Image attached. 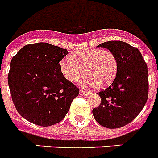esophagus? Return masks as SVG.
<instances>
[{"mask_svg":"<svg viewBox=\"0 0 158 158\" xmlns=\"http://www.w3.org/2000/svg\"><path fill=\"white\" fill-rule=\"evenodd\" d=\"M89 94V91L83 90V89H81V90L79 91V94H80V95H82V96H87Z\"/></svg>","mask_w":158,"mask_h":158,"instance_id":"obj_1","label":"esophagus"}]
</instances>
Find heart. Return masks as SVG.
Returning a JSON list of instances; mask_svg holds the SVG:
<instances>
[{
  "label": "heart",
  "mask_w": 158,
  "mask_h": 158,
  "mask_svg": "<svg viewBox=\"0 0 158 158\" xmlns=\"http://www.w3.org/2000/svg\"><path fill=\"white\" fill-rule=\"evenodd\" d=\"M63 76L71 83L79 82L85 73L84 83L104 89L110 85L118 73V59L110 50L85 48L71 53L59 62Z\"/></svg>",
  "instance_id": "obj_1"
}]
</instances>
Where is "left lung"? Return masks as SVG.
<instances>
[{
  "label": "left lung",
  "mask_w": 158,
  "mask_h": 158,
  "mask_svg": "<svg viewBox=\"0 0 158 158\" xmlns=\"http://www.w3.org/2000/svg\"><path fill=\"white\" fill-rule=\"evenodd\" d=\"M97 47L115 53L118 73L111 85L98 93L101 103L93 109V115L102 127L120 128L131 122L148 100V65L136 48L122 41H109Z\"/></svg>",
  "instance_id": "8db88e82"
}]
</instances>
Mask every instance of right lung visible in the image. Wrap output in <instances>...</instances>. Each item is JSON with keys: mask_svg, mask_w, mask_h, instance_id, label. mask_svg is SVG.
<instances>
[{"mask_svg": "<svg viewBox=\"0 0 158 158\" xmlns=\"http://www.w3.org/2000/svg\"><path fill=\"white\" fill-rule=\"evenodd\" d=\"M67 49L48 43L26 45L10 61L8 85L15 107L29 122L49 127L65 117L79 89L64 78L59 62Z\"/></svg>", "mask_w": 158, "mask_h": 158, "instance_id": "obj_1", "label": "right lung"}]
</instances>
